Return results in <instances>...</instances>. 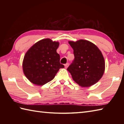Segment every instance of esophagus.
<instances>
[{"mask_svg":"<svg viewBox=\"0 0 124 124\" xmlns=\"http://www.w3.org/2000/svg\"><path fill=\"white\" fill-rule=\"evenodd\" d=\"M68 66H69V63H67L64 64V67H65V69H67V68L68 67Z\"/></svg>","mask_w":124,"mask_h":124,"instance_id":"34e87169","label":"esophagus"}]
</instances>
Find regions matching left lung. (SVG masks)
Segmentation results:
<instances>
[{
	"label": "left lung",
	"mask_w": 124,
	"mask_h": 124,
	"mask_svg": "<svg viewBox=\"0 0 124 124\" xmlns=\"http://www.w3.org/2000/svg\"><path fill=\"white\" fill-rule=\"evenodd\" d=\"M69 43L73 49L75 59L68 68L73 80L81 87L96 83L105 70V62L101 52L95 45L80 39Z\"/></svg>",
	"instance_id": "obj_1"
}]
</instances>
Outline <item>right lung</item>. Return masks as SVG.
<instances>
[{
  "instance_id": "obj_1",
  "label": "right lung",
  "mask_w": 124,
  "mask_h": 124,
  "mask_svg": "<svg viewBox=\"0 0 124 124\" xmlns=\"http://www.w3.org/2000/svg\"><path fill=\"white\" fill-rule=\"evenodd\" d=\"M59 42L46 38L35 44L26 53L23 71L28 80L37 85H43L53 79L60 68V55L56 52Z\"/></svg>"
}]
</instances>
